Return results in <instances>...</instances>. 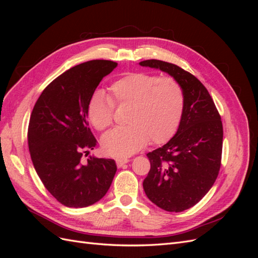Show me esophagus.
<instances>
[{
  "label": "esophagus",
  "mask_w": 258,
  "mask_h": 258,
  "mask_svg": "<svg viewBox=\"0 0 258 258\" xmlns=\"http://www.w3.org/2000/svg\"><path fill=\"white\" fill-rule=\"evenodd\" d=\"M129 159L128 158H117L116 159V163H117V167H122L124 163H128Z\"/></svg>",
  "instance_id": "obj_1"
}]
</instances>
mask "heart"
Listing matches in <instances>:
<instances>
[{"mask_svg":"<svg viewBox=\"0 0 258 258\" xmlns=\"http://www.w3.org/2000/svg\"><path fill=\"white\" fill-rule=\"evenodd\" d=\"M108 97L103 90L92 93L87 115L92 126L102 131L113 123L114 103L128 105V126L115 128L102 138L106 154L126 157L139 152L151 141L165 143L181 123L185 97L173 77H159L145 72H130L115 80Z\"/></svg>","mask_w":258,"mask_h":258,"instance_id":"heart-1","label":"heart"}]
</instances>
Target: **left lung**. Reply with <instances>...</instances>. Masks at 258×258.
Wrapping results in <instances>:
<instances>
[{"mask_svg":"<svg viewBox=\"0 0 258 258\" xmlns=\"http://www.w3.org/2000/svg\"><path fill=\"white\" fill-rule=\"evenodd\" d=\"M140 66L168 73L184 91L181 123L167 144L147 154L151 170L143 182L153 204L168 212H182L206 196L218 175L223 148L221 115L207 88L189 72L155 59L141 61Z\"/></svg>","mask_w":258,"mask_h":258,"instance_id":"left-lung-1","label":"left lung"}]
</instances>
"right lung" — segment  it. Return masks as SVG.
I'll return each instance as SVG.
<instances>
[{"label": "right lung", "mask_w": 258, "mask_h": 258, "mask_svg": "<svg viewBox=\"0 0 258 258\" xmlns=\"http://www.w3.org/2000/svg\"><path fill=\"white\" fill-rule=\"evenodd\" d=\"M117 63L91 60L71 68L41 93L31 113L29 151L37 175L69 208H85L104 197L116 173L113 159L82 157L97 145L88 127L91 95Z\"/></svg>", "instance_id": "obj_1"}]
</instances>
